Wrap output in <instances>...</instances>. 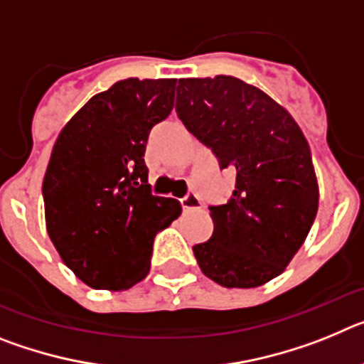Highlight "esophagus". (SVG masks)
Returning a JSON list of instances; mask_svg holds the SVG:
<instances>
[{"label": "esophagus", "instance_id": "obj_1", "mask_svg": "<svg viewBox=\"0 0 364 364\" xmlns=\"http://www.w3.org/2000/svg\"><path fill=\"white\" fill-rule=\"evenodd\" d=\"M180 204H182V210L184 211L198 210V208H200V198H198L195 193H188V195L180 200Z\"/></svg>", "mask_w": 364, "mask_h": 364}]
</instances>
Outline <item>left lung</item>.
<instances>
[{"mask_svg": "<svg viewBox=\"0 0 364 364\" xmlns=\"http://www.w3.org/2000/svg\"><path fill=\"white\" fill-rule=\"evenodd\" d=\"M176 114L235 173L230 200L211 205L213 235L193 246L202 273L257 288L290 264L319 208L310 146L290 112L235 76L182 78Z\"/></svg>", "mask_w": 364, "mask_h": 364, "instance_id": "left-lung-1", "label": "left lung"}]
</instances>
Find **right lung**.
<instances>
[{"label": "right lung", "instance_id": "add662e5", "mask_svg": "<svg viewBox=\"0 0 364 364\" xmlns=\"http://www.w3.org/2000/svg\"><path fill=\"white\" fill-rule=\"evenodd\" d=\"M175 78L120 80L58 134L43 178L45 224L67 268L95 290L146 279L154 235L180 202L154 197L144 162L149 131L175 105Z\"/></svg>", "mask_w": 364, "mask_h": 364}]
</instances>
